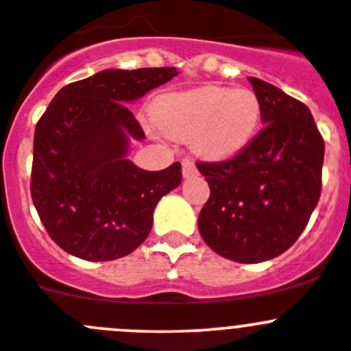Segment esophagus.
Masks as SVG:
<instances>
[{
	"instance_id": "obj_1",
	"label": "esophagus",
	"mask_w": 351,
	"mask_h": 351,
	"mask_svg": "<svg viewBox=\"0 0 351 351\" xmlns=\"http://www.w3.org/2000/svg\"><path fill=\"white\" fill-rule=\"evenodd\" d=\"M196 173H198V169H196L195 162H193L191 158L182 160V176H184L186 179H189V178H195Z\"/></svg>"
}]
</instances>
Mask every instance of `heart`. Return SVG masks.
Instances as JSON below:
<instances>
[{
    "label": "heart",
    "mask_w": 351,
    "mask_h": 351,
    "mask_svg": "<svg viewBox=\"0 0 351 351\" xmlns=\"http://www.w3.org/2000/svg\"><path fill=\"white\" fill-rule=\"evenodd\" d=\"M262 105L252 89L205 86L167 95L155 105V120L173 138H193V148L210 160H226L250 145Z\"/></svg>",
    "instance_id": "obj_1"
}]
</instances>
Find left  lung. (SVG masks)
I'll return each mask as SVG.
<instances>
[{"label":"left lung","mask_w":351,"mask_h":351,"mask_svg":"<svg viewBox=\"0 0 351 351\" xmlns=\"http://www.w3.org/2000/svg\"><path fill=\"white\" fill-rule=\"evenodd\" d=\"M248 81L265 125L238 155L196 162L210 186L198 229L220 256L258 263L291 248L306 228L322 189L324 139L305 103Z\"/></svg>","instance_id":"obj_1"}]
</instances>
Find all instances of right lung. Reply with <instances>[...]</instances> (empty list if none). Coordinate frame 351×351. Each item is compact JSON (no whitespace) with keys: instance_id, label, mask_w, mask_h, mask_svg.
<instances>
[{"instance_id":"1","label":"right lung","mask_w":351,"mask_h":351,"mask_svg":"<svg viewBox=\"0 0 351 351\" xmlns=\"http://www.w3.org/2000/svg\"><path fill=\"white\" fill-rule=\"evenodd\" d=\"M178 75L173 66L103 70L60 89L34 131L31 196L49 238L79 258L134 252L152 231L156 203L182 181L181 163L149 172L125 158L145 138L125 103Z\"/></svg>"}]
</instances>
